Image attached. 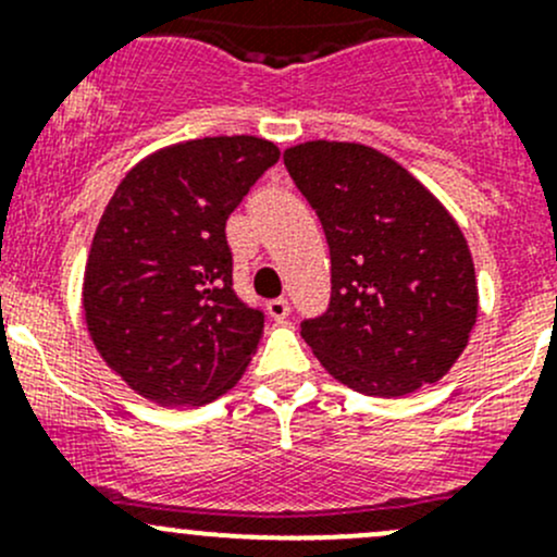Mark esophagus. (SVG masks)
<instances>
[{"label":"esophagus","mask_w":557,"mask_h":557,"mask_svg":"<svg viewBox=\"0 0 557 557\" xmlns=\"http://www.w3.org/2000/svg\"><path fill=\"white\" fill-rule=\"evenodd\" d=\"M267 310L274 320H285V318H288V312H290V305H288V299H274V301H269Z\"/></svg>","instance_id":"34e87169"}]
</instances>
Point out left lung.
<instances>
[{"label":"left lung","instance_id":"8db88e82","mask_svg":"<svg viewBox=\"0 0 557 557\" xmlns=\"http://www.w3.org/2000/svg\"><path fill=\"white\" fill-rule=\"evenodd\" d=\"M283 161L331 252L329 310L301 323L325 372L383 398L440 383L469 345L480 307L455 218L369 145L312 139Z\"/></svg>","mask_w":557,"mask_h":557}]
</instances>
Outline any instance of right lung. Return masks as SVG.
Listing matches in <instances>:
<instances>
[{
	"label": "right lung",
	"mask_w": 557,
	"mask_h": 557,
	"mask_svg": "<svg viewBox=\"0 0 557 557\" xmlns=\"http://www.w3.org/2000/svg\"><path fill=\"white\" fill-rule=\"evenodd\" d=\"M277 159L247 134L188 139L139 161L104 207L83 274L86 325L148 401H212L256 356L263 312L234 294L226 221Z\"/></svg>",
	"instance_id": "obj_1"
}]
</instances>
